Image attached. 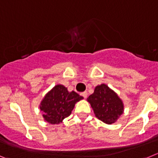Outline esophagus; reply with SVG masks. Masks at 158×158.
I'll return each instance as SVG.
<instances>
[{"label":"esophagus","instance_id":"obj_1","mask_svg":"<svg viewBox=\"0 0 158 158\" xmlns=\"http://www.w3.org/2000/svg\"><path fill=\"white\" fill-rule=\"evenodd\" d=\"M81 96H82L84 98H86V97H87V92H82V93H81Z\"/></svg>","mask_w":158,"mask_h":158}]
</instances>
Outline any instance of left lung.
Listing matches in <instances>:
<instances>
[{
  "label": "left lung",
  "mask_w": 158,
  "mask_h": 158,
  "mask_svg": "<svg viewBox=\"0 0 158 158\" xmlns=\"http://www.w3.org/2000/svg\"><path fill=\"white\" fill-rule=\"evenodd\" d=\"M98 119L111 124L117 120L123 113L121 99L107 85L97 86L94 92L87 98Z\"/></svg>",
  "instance_id": "left-lung-1"
}]
</instances>
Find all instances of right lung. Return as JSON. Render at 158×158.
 I'll use <instances>...</instances> for the list:
<instances>
[{
    "label": "right lung",
    "mask_w": 158,
    "mask_h": 158,
    "mask_svg": "<svg viewBox=\"0 0 158 158\" xmlns=\"http://www.w3.org/2000/svg\"><path fill=\"white\" fill-rule=\"evenodd\" d=\"M83 98L75 91L69 92L63 85H56L46 94L40 105L45 121L57 124L71 115L75 104Z\"/></svg>",
    "instance_id": "obj_1"
}]
</instances>
